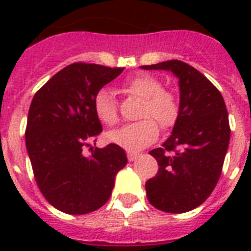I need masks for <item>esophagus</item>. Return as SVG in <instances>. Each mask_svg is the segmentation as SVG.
Here are the masks:
<instances>
[{"mask_svg": "<svg viewBox=\"0 0 251 251\" xmlns=\"http://www.w3.org/2000/svg\"><path fill=\"white\" fill-rule=\"evenodd\" d=\"M138 157L137 153H134V152H127V159H129V161H134L135 159Z\"/></svg>", "mask_w": 251, "mask_h": 251, "instance_id": "esophagus-1", "label": "esophagus"}]
</instances>
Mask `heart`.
I'll return each mask as SVG.
<instances>
[{
  "mask_svg": "<svg viewBox=\"0 0 251 251\" xmlns=\"http://www.w3.org/2000/svg\"><path fill=\"white\" fill-rule=\"evenodd\" d=\"M124 91L143 100L139 118L145 120L112 130L106 134V139L122 149L139 151L152 145L157 139V123L163 129L175 126L179 117V100L175 92L163 88V83L159 78L147 73H139L126 79ZM94 112L99 121L104 125L113 126L117 124V102L108 88H100L96 92L94 98Z\"/></svg>",
  "mask_w": 251,
  "mask_h": 251,
  "instance_id": "b5f03b06",
  "label": "heart"
}]
</instances>
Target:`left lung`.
<instances>
[{
	"label": "left lung",
	"mask_w": 251,
	"mask_h": 251,
	"mask_svg": "<svg viewBox=\"0 0 251 251\" xmlns=\"http://www.w3.org/2000/svg\"><path fill=\"white\" fill-rule=\"evenodd\" d=\"M141 69L172 72L179 86L178 120L163 147L150 152L159 171L146 182L147 199L164 212H187L210 197L222 175L230 138L226 102L202 73L182 61Z\"/></svg>",
	"instance_id": "left-lung-1"
}]
</instances>
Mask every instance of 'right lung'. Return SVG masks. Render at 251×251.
<instances>
[{"instance_id":"right-lung-1","label":"right lung","mask_w":251,"mask_h":251,"mask_svg":"<svg viewBox=\"0 0 251 251\" xmlns=\"http://www.w3.org/2000/svg\"><path fill=\"white\" fill-rule=\"evenodd\" d=\"M124 69L75 62L37 91L29 105L25 147L41 194L54 208L84 215L102 207L116 176L127 164L125 151L110 143L84 156L83 147L101 133L94 98Z\"/></svg>"}]
</instances>
